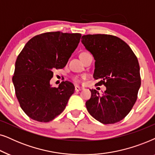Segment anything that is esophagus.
<instances>
[{
    "label": "esophagus",
    "mask_w": 155,
    "mask_h": 155,
    "mask_svg": "<svg viewBox=\"0 0 155 155\" xmlns=\"http://www.w3.org/2000/svg\"><path fill=\"white\" fill-rule=\"evenodd\" d=\"M82 89H84V88L81 87V86H75V91H81Z\"/></svg>",
    "instance_id": "34e87169"
}]
</instances>
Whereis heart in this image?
Returning <instances> with one entry per match:
<instances>
[{"instance_id": "b5f03b06", "label": "heart", "mask_w": 155, "mask_h": 155, "mask_svg": "<svg viewBox=\"0 0 155 155\" xmlns=\"http://www.w3.org/2000/svg\"><path fill=\"white\" fill-rule=\"evenodd\" d=\"M86 54H88L87 52H83L81 54V55H80V57L81 56H83V55ZM86 78V76L85 75H82V76H75L73 78V80L74 81L76 82V83H81L82 81V80Z\"/></svg>"}]
</instances>
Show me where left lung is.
I'll list each match as a JSON object with an SVG mask.
<instances>
[{"label":"left lung","mask_w":155,"mask_h":155,"mask_svg":"<svg viewBox=\"0 0 155 155\" xmlns=\"http://www.w3.org/2000/svg\"><path fill=\"white\" fill-rule=\"evenodd\" d=\"M81 42L94 56V79L106 87L103 96L90 89L86 102L90 115L104 124L122 120L135 104L141 85L140 65L129 45L116 36L97 34L82 36Z\"/></svg>","instance_id":"1"}]
</instances>
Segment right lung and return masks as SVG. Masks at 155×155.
<instances>
[{
  "label": "right lung",
  "mask_w": 155,
  "mask_h": 155,
  "mask_svg": "<svg viewBox=\"0 0 155 155\" xmlns=\"http://www.w3.org/2000/svg\"><path fill=\"white\" fill-rule=\"evenodd\" d=\"M80 33L49 32L33 37L15 61L13 83L20 106L38 122L47 123L63 112L74 86L62 81L51 87L53 70L62 69L80 42Z\"/></svg>",
  "instance_id": "1"
}]
</instances>
